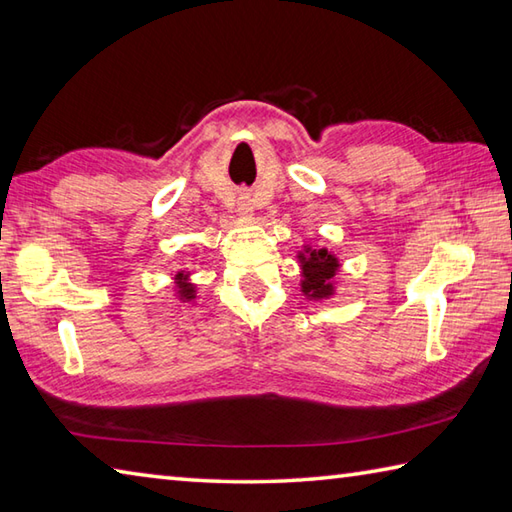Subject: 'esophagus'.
<instances>
[{
	"mask_svg": "<svg viewBox=\"0 0 512 512\" xmlns=\"http://www.w3.org/2000/svg\"><path fill=\"white\" fill-rule=\"evenodd\" d=\"M238 212H241L243 216H252L254 207H252V198H249L247 194H241L238 196Z\"/></svg>",
	"mask_w": 512,
	"mask_h": 512,
	"instance_id": "34e87169",
	"label": "esophagus"
}]
</instances>
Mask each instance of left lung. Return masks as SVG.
<instances>
[{"instance_id":"8db88e82","label":"left lung","mask_w":512,"mask_h":512,"mask_svg":"<svg viewBox=\"0 0 512 512\" xmlns=\"http://www.w3.org/2000/svg\"><path fill=\"white\" fill-rule=\"evenodd\" d=\"M302 265V294L320 300L333 294L331 278L336 276L338 258L329 254L327 249H311L307 247L305 254H298Z\"/></svg>"}]
</instances>
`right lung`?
<instances>
[{"label": "right lung", "instance_id": "right-lung-1", "mask_svg": "<svg viewBox=\"0 0 512 512\" xmlns=\"http://www.w3.org/2000/svg\"><path fill=\"white\" fill-rule=\"evenodd\" d=\"M176 276H179V296H181V300H194L196 298L194 296V285L185 283L187 274H176Z\"/></svg>", "mask_w": 512, "mask_h": 512}]
</instances>
